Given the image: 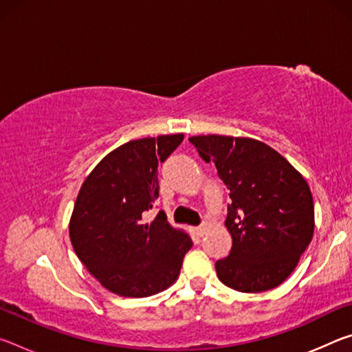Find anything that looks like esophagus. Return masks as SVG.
<instances>
[{
	"instance_id": "1",
	"label": "esophagus",
	"mask_w": 352,
	"mask_h": 352,
	"mask_svg": "<svg viewBox=\"0 0 352 352\" xmlns=\"http://www.w3.org/2000/svg\"><path fill=\"white\" fill-rule=\"evenodd\" d=\"M194 231H195V234H197V236H204L205 231H206V226L200 225V226H197V228H195Z\"/></svg>"
}]
</instances>
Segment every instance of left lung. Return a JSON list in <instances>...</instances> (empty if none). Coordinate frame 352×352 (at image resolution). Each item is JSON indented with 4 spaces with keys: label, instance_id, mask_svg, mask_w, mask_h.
<instances>
[{
    "label": "left lung",
    "instance_id": "left-lung-1",
    "mask_svg": "<svg viewBox=\"0 0 352 352\" xmlns=\"http://www.w3.org/2000/svg\"><path fill=\"white\" fill-rule=\"evenodd\" d=\"M201 160L214 163L230 189L226 230L233 245L216 262L220 281L256 294L278 287L314 234V200L302 175L283 155L252 138L190 136Z\"/></svg>",
    "mask_w": 352,
    "mask_h": 352
}]
</instances>
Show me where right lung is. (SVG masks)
Masks as SVG:
<instances>
[{
    "label": "right lung",
    "instance_id": "right-lung-1",
    "mask_svg": "<svg viewBox=\"0 0 352 352\" xmlns=\"http://www.w3.org/2000/svg\"><path fill=\"white\" fill-rule=\"evenodd\" d=\"M182 141L183 133H177L119 146L91 170L77 195L71 243L88 272L119 296L144 298L168 289L192 247L164 211L146 220L158 197V166Z\"/></svg>",
    "mask_w": 352,
    "mask_h": 352
}]
</instances>
